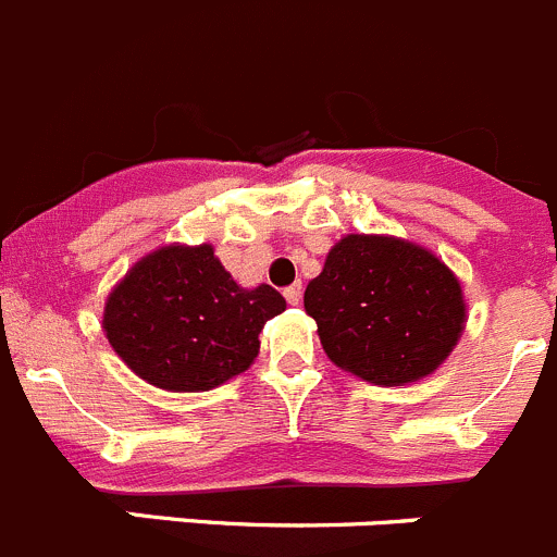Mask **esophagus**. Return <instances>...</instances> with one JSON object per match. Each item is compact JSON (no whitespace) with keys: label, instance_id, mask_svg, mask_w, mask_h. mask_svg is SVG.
Listing matches in <instances>:
<instances>
[{"label":"esophagus","instance_id":"obj_1","mask_svg":"<svg viewBox=\"0 0 557 557\" xmlns=\"http://www.w3.org/2000/svg\"><path fill=\"white\" fill-rule=\"evenodd\" d=\"M300 295H304V287H300V284H293V287L284 289V298H287L289 306H298L300 304Z\"/></svg>","mask_w":557,"mask_h":557}]
</instances>
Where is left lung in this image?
<instances>
[{"instance_id": "8db88e82", "label": "left lung", "mask_w": 557, "mask_h": 557, "mask_svg": "<svg viewBox=\"0 0 557 557\" xmlns=\"http://www.w3.org/2000/svg\"><path fill=\"white\" fill-rule=\"evenodd\" d=\"M304 306L327 358L383 388L437 372L468 322L457 273L394 235H344L306 287Z\"/></svg>"}]
</instances>
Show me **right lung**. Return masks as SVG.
Instances as JSON below:
<instances>
[{"label":"right lung","instance_id":"add662e5","mask_svg":"<svg viewBox=\"0 0 557 557\" xmlns=\"http://www.w3.org/2000/svg\"><path fill=\"white\" fill-rule=\"evenodd\" d=\"M284 309L287 300L270 284L240 287L210 243H169L114 284L103 333L136 377L172 394H199L246 372L264 322Z\"/></svg>","mask_w":557,"mask_h":557}]
</instances>
